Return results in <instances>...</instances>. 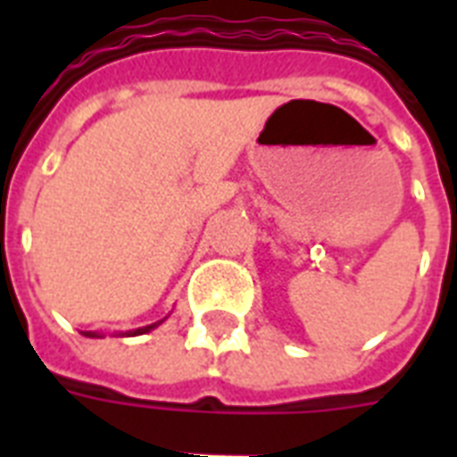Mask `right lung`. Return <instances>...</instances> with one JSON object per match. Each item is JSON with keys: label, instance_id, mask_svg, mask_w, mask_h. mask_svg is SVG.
<instances>
[{"label": "right lung", "instance_id": "add662e5", "mask_svg": "<svg viewBox=\"0 0 457 457\" xmlns=\"http://www.w3.org/2000/svg\"><path fill=\"white\" fill-rule=\"evenodd\" d=\"M158 322H154V325H149V327H142V329H135V332H132V337H137V334H145V332H149V329H154V327H156ZM87 337H96L95 332H89Z\"/></svg>", "mask_w": 457, "mask_h": 457}]
</instances>
